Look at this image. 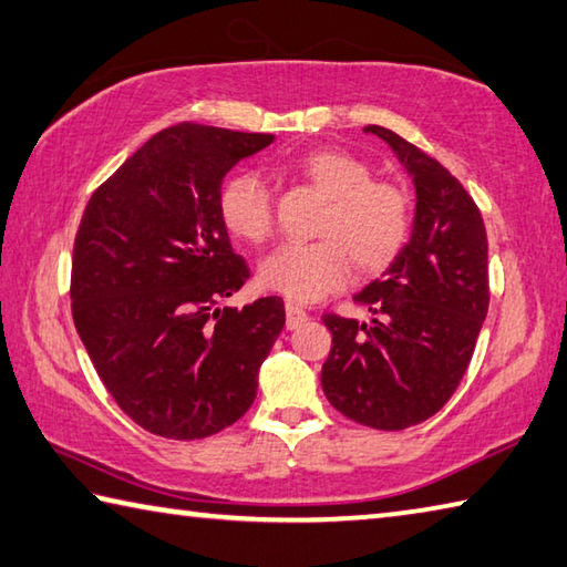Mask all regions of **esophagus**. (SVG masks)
<instances>
[{
  "label": "esophagus",
  "instance_id": "esophagus-1",
  "mask_svg": "<svg viewBox=\"0 0 567 567\" xmlns=\"http://www.w3.org/2000/svg\"><path fill=\"white\" fill-rule=\"evenodd\" d=\"M285 315H287V329H297L307 319L305 307H300V305L292 302V300L285 302Z\"/></svg>",
  "mask_w": 567,
  "mask_h": 567
}]
</instances>
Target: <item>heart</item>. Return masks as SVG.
Here are the masks:
<instances>
[{
    "label": "heart",
    "instance_id": "b5f03b06",
    "mask_svg": "<svg viewBox=\"0 0 567 567\" xmlns=\"http://www.w3.org/2000/svg\"><path fill=\"white\" fill-rule=\"evenodd\" d=\"M297 171L327 208L315 243H287L260 265V282L297 302H315L349 280L352 260L362 272H377L394 260L411 233V198L404 185L372 181V168L347 151H312ZM220 220L233 238L260 245L272 235V195L262 176L240 171L220 185Z\"/></svg>",
    "mask_w": 567,
    "mask_h": 567
}]
</instances>
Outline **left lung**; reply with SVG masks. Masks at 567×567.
Here are the masks:
<instances>
[{
  "mask_svg": "<svg viewBox=\"0 0 567 567\" xmlns=\"http://www.w3.org/2000/svg\"><path fill=\"white\" fill-rule=\"evenodd\" d=\"M364 131L414 181V228L386 272L354 295L369 322L322 317L332 332L322 389L357 424L401 431L434 416L466 374L488 312V240L478 205L436 158L389 128Z\"/></svg>",
  "mask_w": 567,
  "mask_h": 567,
  "instance_id": "8db88e82",
  "label": "left lung"
}]
</instances>
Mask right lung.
<instances>
[{
  "instance_id": "right-lung-1",
  "label": "right lung",
  "mask_w": 567,
  "mask_h": 567,
  "mask_svg": "<svg viewBox=\"0 0 567 567\" xmlns=\"http://www.w3.org/2000/svg\"><path fill=\"white\" fill-rule=\"evenodd\" d=\"M272 133L178 123L101 183L71 260V315L101 382L151 434L205 439L238 421L285 327L280 297L218 307L250 267L218 213L225 173Z\"/></svg>"
}]
</instances>
